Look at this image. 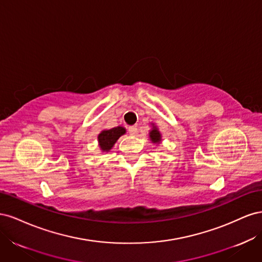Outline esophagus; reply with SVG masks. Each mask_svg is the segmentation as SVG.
<instances>
[{
	"mask_svg": "<svg viewBox=\"0 0 262 262\" xmlns=\"http://www.w3.org/2000/svg\"><path fill=\"white\" fill-rule=\"evenodd\" d=\"M128 131H129V133L131 134V136H136V134L138 133V128H137L136 125H131V126H129Z\"/></svg>",
	"mask_w": 262,
	"mask_h": 262,
	"instance_id": "1",
	"label": "esophagus"
}]
</instances>
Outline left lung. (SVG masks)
Segmentation results:
<instances>
[{"label": "left lung", "instance_id": "obj_1", "mask_svg": "<svg viewBox=\"0 0 262 262\" xmlns=\"http://www.w3.org/2000/svg\"><path fill=\"white\" fill-rule=\"evenodd\" d=\"M149 138L152 140L154 143H157V142L161 141V133L160 131H157V129H154L149 132Z\"/></svg>", "mask_w": 262, "mask_h": 262}]
</instances>
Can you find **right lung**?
<instances>
[{
  "label": "right lung",
  "instance_id": "obj_1",
  "mask_svg": "<svg viewBox=\"0 0 262 262\" xmlns=\"http://www.w3.org/2000/svg\"><path fill=\"white\" fill-rule=\"evenodd\" d=\"M124 133H125V130L124 128H122V126H116V128H113V129L101 131V133L98 136V142H99V146L101 150L108 152V150L114 146L117 140Z\"/></svg>",
  "mask_w": 262,
  "mask_h": 262
}]
</instances>
